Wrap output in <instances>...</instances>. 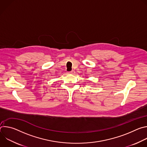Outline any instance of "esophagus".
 I'll return each instance as SVG.
<instances>
[{"label": "esophagus", "instance_id": "34e87169", "mask_svg": "<svg viewBox=\"0 0 147 147\" xmlns=\"http://www.w3.org/2000/svg\"><path fill=\"white\" fill-rule=\"evenodd\" d=\"M69 73V74H74L75 73V71H74V70H71V71H70Z\"/></svg>", "mask_w": 147, "mask_h": 147}]
</instances>
